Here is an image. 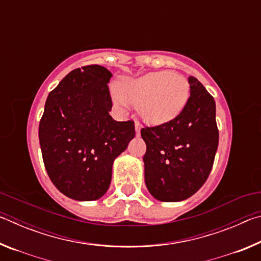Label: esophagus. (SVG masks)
I'll return each instance as SVG.
<instances>
[{
  "label": "esophagus",
  "instance_id": "1",
  "mask_svg": "<svg viewBox=\"0 0 261 261\" xmlns=\"http://www.w3.org/2000/svg\"><path fill=\"white\" fill-rule=\"evenodd\" d=\"M135 129H136L137 136H139V135H140V130H141V125H140L139 122H136V123H135Z\"/></svg>",
  "mask_w": 261,
  "mask_h": 261
}]
</instances>
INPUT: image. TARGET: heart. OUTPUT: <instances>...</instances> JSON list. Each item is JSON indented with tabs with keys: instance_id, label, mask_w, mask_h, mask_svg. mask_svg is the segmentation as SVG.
Instances as JSON below:
<instances>
[{
	"instance_id": "1",
	"label": "heart",
	"mask_w": 261,
	"mask_h": 261,
	"mask_svg": "<svg viewBox=\"0 0 261 261\" xmlns=\"http://www.w3.org/2000/svg\"><path fill=\"white\" fill-rule=\"evenodd\" d=\"M113 100L127 109L138 106L141 120L160 125L177 117L188 102L190 87L183 76L167 71L148 72L137 78H125L110 86Z\"/></svg>"
}]
</instances>
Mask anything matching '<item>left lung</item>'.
<instances>
[{"mask_svg": "<svg viewBox=\"0 0 261 261\" xmlns=\"http://www.w3.org/2000/svg\"><path fill=\"white\" fill-rule=\"evenodd\" d=\"M190 98L177 117L144 127L145 183L160 201H182L199 190L213 167L219 145L215 101L204 85L189 77Z\"/></svg>", "mask_w": 261, "mask_h": 261, "instance_id": "left-lung-1", "label": "left lung"}]
</instances>
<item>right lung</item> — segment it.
Returning <instances> with one entry per match:
<instances>
[{
	"mask_svg": "<svg viewBox=\"0 0 261 261\" xmlns=\"http://www.w3.org/2000/svg\"><path fill=\"white\" fill-rule=\"evenodd\" d=\"M112 76L96 64L68 73L48 94L39 125L48 176L60 192L78 201L107 192L115 159L136 135L134 122L109 115Z\"/></svg>",
	"mask_w": 261,
	"mask_h": 261,
	"instance_id": "1",
	"label": "right lung"
}]
</instances>
